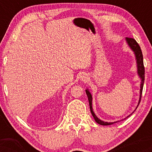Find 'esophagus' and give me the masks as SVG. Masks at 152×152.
Here are the masks:
<instances>
[{
  "label": "esophagus",
  "instance_id": "esophagus-1",
  "mask_svg": "<svg viewBox=\"0 0 152 152\" xmlns=\"http://www.w3.org/2000/svg\"><path fill=\"white\" fill-rule=\"evenodd\" d=\"M88 80V76L87 75H83L81 76V81H86Z\"/></svg>",
  "mask_w": 152,
  "mask_h": 152
}]
</instances>
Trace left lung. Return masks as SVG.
Masks as SVG:
<instances>
[{"label": "left lung", "instance_id": "obj_1", "mask_svg": "<svg viewBox=\"0 0 152 152\" xmlns=\"http://www.w3.org/2000/svg\"><path fill=\"white\" fill-rule=\"evenodd\" d=\"M126 41L128 44V46H129V48L132 49V51L134 52V55H135V58H136V61H137V74L138 76H139V78H141V84H140V95H139V102H138V105L137 107H136L135 110L137 109L138 106L139 105V103L141 102V98H142V90H143V86H144V61H143V55H142V50H141L140 46L138 44V43L135 41V39L132 38H126ZM86 93L87 96H88V102H89V106H90V110H91V113L92 116L95 119V121L96 123H98L99 124L103 125V126H107V125H111L113 124L114 123H117V122L120 121H114V122H107V121H102L101 119L97 117L96 115L95 114V113L93 111V108H92V96L91 92L89 91V90L87 88L86 90ZM135 110L132 113V114L127 116L126 118H124V119H126L128 117L132 115L133 113L135 111ZM122 119V120H124Z\"/></svg>", "mask_w": 152, "mask_h": 152}]
</instances>
